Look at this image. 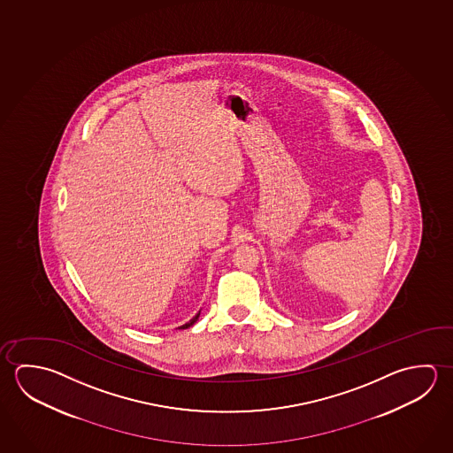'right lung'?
Masks as SVG:
<instances>
[{"label": "right lung", "instance_id": "add662e5", "mask_svg": "<svg viewBox=\"0 0 453 453\" xmlns=\"http://www.w3.org/2000/svg\"><path fill=\"white\" fill-rule=\"evenodd\" d=\"M199 317H200V311H199V313H197V315H196V317L192 318V319H191V321H189V323H186V325L181 326V327H180V329H186V327H189V326L194 325V323H196V321H197V319H199Z\"/></svg>", "mask_w": 453, "mask_h": 453}]
</instances>
